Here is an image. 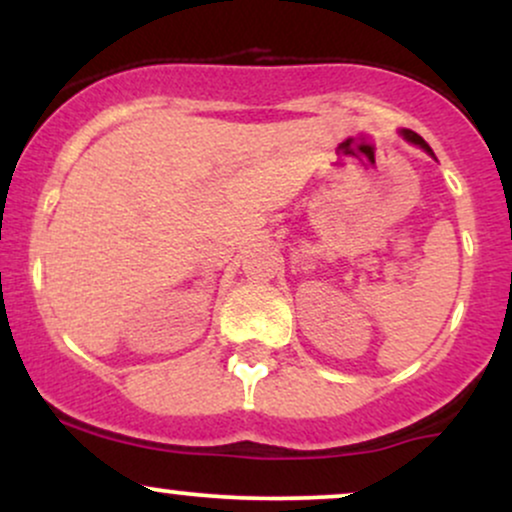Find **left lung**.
<instances>
[{"label": "left lung", "mask_w": 512, "mask_h": 512, "mask_svg": "<svg viewBox=\"0 0 512 512\" xmlns=\"http://www.w3.org/2000/svg\"><path fill=\"white\" fill-rule=\"evenodd\" d=\"M404 139H409V142L411 144H416V146H421V149H426L428 151V154H433V151H431V146H428L426 142H424V139H421L419 137V134H416V132H411V129H404Z\"/></svg>", "instance_id": "8db88e82"}]
</instances>
